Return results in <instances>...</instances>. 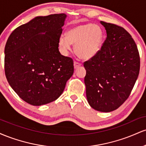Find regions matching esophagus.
<instances>
[{"label": "esophagus", "instance_id": "34e87169", "mask_svg": "<svg viewBox=\"0 0 146 146\" xmlns=\"http://www.w3.org/2000/svg\"><path fill=\"white\" fill-rule=\"evenodd\" d=\"M80 66H81V64H80V62H76V61L74 62V68H78V67H80Z\"/></svg>", "mask_w": 146, "mask_h": 146}]
</instances>
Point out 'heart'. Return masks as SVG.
Segmentation results:
<instances>
[{"mask_svg":"<svg viewBox=\"0 0 146 146\" xmlns=\"http://www.w3.org/2000/svg\"><path fill=\"white\" fill-rule=\"evenodd\" d=\"M104 33L100 26L84 23L73 27L68 30L66 36H61L59 44L64 51L75 44V51L79 58L88 60L96 56L102 46Z\"/></svg>","mask_w":146,"mask_h":146,"instance_id":"obj_1","label":"heart"}]
</instances>
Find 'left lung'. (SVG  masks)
<instances>
[{
	"label": "left lung",
	"instance_id": "obj_1",
	"mask_svg": "<svg viewBox=\"0 0 146 146\" xmlns=\"http://www.w3.org/2000/svg\"><path fill=\"white\" fill-rule=\"evenodd\" d=\"M107 37L98 54L84 62L86 98L95 110L113 111L130 96L140 70L135 40L122 27L100 22Z\"/></svg>",
	"mask_w": 146,
	"mask_h": 146
}]
</instances>
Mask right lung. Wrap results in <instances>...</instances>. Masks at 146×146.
Segmentation results:
<instances>
[{"label":"right lung","mask_w":146,"mask_h":146,"mask_svg":"<svg viewBox=\"0 0 146 146\" xmlns=\"http://www.w3.org/2000/svg\"><path fill=\"white\" fill-rule=\"evenodd\" d=\"M66 17L64 14L38 16L15 29L8 38L5 47L6 78L29 104L55 101L73 74V59L61 55L58 49Z\"/></svg>","instance_id":"right-lung-1"}]
</instances>
